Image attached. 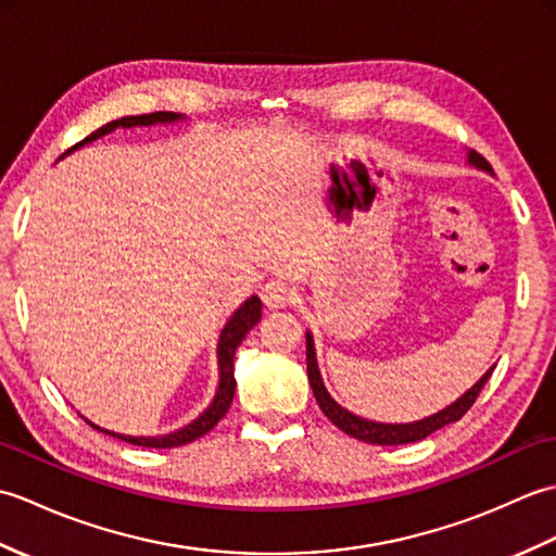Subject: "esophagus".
Segmentation results:
<instances>
[{"label": "esophagus", "mask_w": 556, "mask_h": 556, "mask_svg": "<svg viewBox=\"0 0 556 556\" xmlns=\"http://www.w3.org/2000/svg\"><path fill=\"white\" fill-rule=\"evenodd\" d=\"M260 296H263L265 305H269V308H285V305H289L293 301V287L289 285L287 279H269L263 285V291H260Z\"/></svg>", "instance_id": "34e87169"}]
</instances>
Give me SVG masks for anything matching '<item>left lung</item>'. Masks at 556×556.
<instances>
[{
  "label": "left lung",
  "instance_id": "1",
  "mask_svg": "<svg viewBox=\"0 0 556 556\" xmlns=\"http://www.w3.org/2000/svg\"><path fill=\"white\" fill-rule=\"evenodd\" d=\"M468 162L473 164V167L482 169V172H492L490 162L480 155L476 150H468ZM305 361H308V380L313 387V394L317 399V406L323 408L325 416L332 420L339 430H344L349 437H356L361 442H368V444H380V446H396V444H410V442H420L425 437L446 428V425H452L456 420L464 418V413L476 404V399L480 394V389L485 387V382L490 380V375L494 370L492 368L480 377V380L468 389V392L456 399L452 406L442 408L440 413H434L430 418H422L416 422H375V420H365L353 416L346 408H341L337 401L329 396V392L325 389V382L320 377V370H317V358H315V344H313V334L308 332L305 334Z\"/></svg>",
  "mask_w": 556,
  "mask_h": 556
}]
</instances>
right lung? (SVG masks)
Returning <instances> with one entry per match:
<instances>
[{
	"label": "right lung",
	"instance_id": "add662e5",
	"mask_svg": "<svg viewBox=\"0 0 556 556\" xmlns=\"http://www.w3.org/2000/svg\"><path fill=\"white\" fill-rule=\"evenodd\" d=\"M184 119L181 114H174V112H152V114H138V116H122V119L110 122L100 126L98 131H92L88 138H83L80 143H76L74 148L66 150V155L71 150H78L80 146L92 143V140L102 138L104 134H112L114 128H131V126H152V124H172V122H179ZM260 313H263V303H260L257 296L248 299L239 311L231 315V320L224 325L222 334H219V344H217V361H219V387H217V394L212 399V404L200 413V416L188 422L186 428L176 430L172 434H162V437H131V434H116L110 430H102L98 425H92L90 420H86L90 428H96L104 434H112V437H119V440L128 442V444H136V446H148V448H172V446H181V444H191L195 442L198 437L207 434L215 425L227 416V410L233 401V392H236V380H233V353L239 349V344L243 341V337L251 332V329L257 325L260 320Z\"/></svg>",
	"mask_w": 556,
	"mask_h": 556
}]
</instances>
